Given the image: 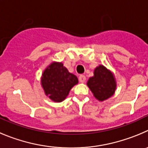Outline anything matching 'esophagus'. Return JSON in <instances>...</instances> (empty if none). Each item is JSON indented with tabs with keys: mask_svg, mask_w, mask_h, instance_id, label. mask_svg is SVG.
<instances>
[{
	"mask_svg": "<svg viewBox=\"0 0 148 148\" xmlns=\"http://www.w3.org/2000/svg\"><path fill=\"white\" fill-rule=\"evenodd\" d=\"M86 80V77L85 75H80L79 77V81L81 82V83H84Z\"/></svg>",
	"mask_w": 148,
	"mask_h": 148,
	"instance_id": "34e87169",
	"label": "esophagus"
}]
</instances>
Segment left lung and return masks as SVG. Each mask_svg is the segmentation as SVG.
I'll use <instances>...</instances> for the list:
<instances>
[{
	"label": "left lung",
	"mask_w": 148,
	"mask_h": 148,
	"mask_svg": "<svg viewBox=\"0 0 148 148\" xmlns=\"http://www.w3.org/2000/svg\"><path fill=\"white\" fill-rule=\"evenodd\" d=\"M87 86L96 99L102 102L114 95L116 81L112 71L99 65L94 69V76L89 78Z\"/></svg>",
	"instance_id": "left-lung-1"
}]
</instances>
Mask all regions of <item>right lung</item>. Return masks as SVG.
Returning a JSON list of instances; mask_svg holds the SVG:
<instances>
[{
  "label": "right lung",
  "instance_id": "1",
  "mask_svg": "<svg viewBox=\"0 0 148 148\" xmlns=\"http://www.w3.org/2000/svg\"><path fill=\"white\" fill-rule=\"evenodd\" d=\"M41 86L45 94L55 102H61L78 83L77 76L68 71L62 62H53L42 72Z\"/></svg>",
  "mask_w": 148,
  "mask_h": 148
}]
</instances>
